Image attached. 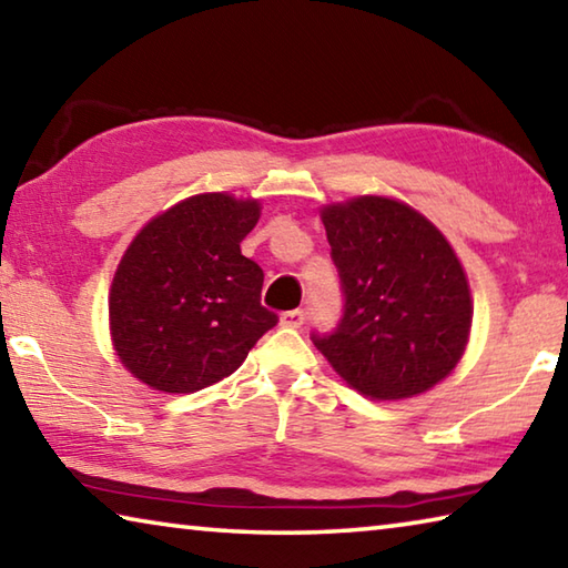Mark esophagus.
Returning a JSON list of instances; mask_svg holds the SVG:
<instances>
[{
	"label": "esophagus",
	"mask_w": 568,
	"mask_h": 568,
	"mask_svg": "<svg viewBox=\"0 0 568 568\" xmlns=\"http://www.w3.org/2000/svg\"><path fill=\"white\" fill-rule=\"evenodd\" d=\"M281 323L285 325V328H301V325L305 323V311H303V307H295V311H285L281 315Z\"/></svg>",
	"instance_id": "1"
}]
</instances>
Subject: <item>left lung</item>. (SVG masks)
<instances>
[{
	"label": "left lung",
	"instance_id": "left-lung-1",
	"mask_svg": "<svg viewBox=\"0 0 568 568\" xmlns=\"http://www.w3.org/2000/svg\"><path fill=\"white\" fill-rule=\"evenodd\" d=\"M343 315L311 338L335 373L378 400L444 381L466 348L470 293L446 237L408 205L355 197L323 210Z\"/></svg>",
	"mask_w": 568,
	"mask_h": 568
}]
</instances>
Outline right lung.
Here are the masks:
<instances>
[{"mask_svg":"<svg viewBox=\"0 0 568 568\" xmlns=\"http://www.w3.org/2000/svg\"><path fill=\"white\" fill-rule=\"evenodd\" d=\"M261 205L195 195L152 220L114 273L110 328L132 376L195 393L230 376L277 315L261 303L263 267L240 253Z\"/></svg>","mask_w":568,"mask_h":568,"instance_id":"1","label":"right lung"}]
</instances>
